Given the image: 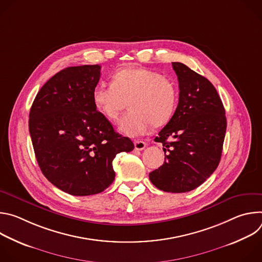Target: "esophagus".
Here are the masks:
<instances>
[{
  "mask_svg": "<svg viewBox=\"0 0 262 262\" xmlns=\"http://www.w3.org/2000/svg\"><path fill=\"white\" fill-rule=\"evenodd\" d=\"M134 144H135V149H136V150H139V151L143 150V149H145V147H146V143L143 142V141L137 140V141L134 142Z\"/></svg>",
  "mask_w": 262,
  "mask_h": 262,
  "instance_id": "34e87169",
  "label": "esophagus"
}]
</instances>
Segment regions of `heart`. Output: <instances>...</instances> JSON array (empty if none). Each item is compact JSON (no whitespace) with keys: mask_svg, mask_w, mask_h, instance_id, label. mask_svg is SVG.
<instances>
[{"mask_svg":"<svg viewBox=\"0 0 262 262\" xmlns=\"http://www.w3.org/2000/svg\"><path fill=\"white\" fill-rule=\"evenodd\" d=\"M178 92L175 84L161 73L144 67L128 66L117 70L112 84H97L92 101L108 120H117L128 100V113L120 120L123 135H144L149 126L160 127L172 118Z\"/></svg>","mask_w":262,"mask_h":262,"instance_id":"1","label":"heart"}]
</instances>
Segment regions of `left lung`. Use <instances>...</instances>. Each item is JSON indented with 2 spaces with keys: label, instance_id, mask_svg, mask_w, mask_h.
Returning <instances> with one entry per match:
<instances>
[{
  "label": "left lung",
  "instance_id": "left-lung-1",
  "mask_svg": "<svg viewBox=\"0 0 262 262\" xmlns=\"http://www.w3.org/2000/svg\"><path fill=\"white\" fill-rule=\"evenodd\" d=\"M172 66L179 85L178 104L156 138L166 147L165 162L149 178L164 192L185 193L198 188L216 169L227 121L213 85L182 63Z\"/></svg>",
  "mask_w": 262,
  "mask_h": 262
}]
</instances>
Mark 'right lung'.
<instances>
[{
    "label": "right lung",
    "mask_w": 262,
    "mask_h": 262,
    "mask_svg": "<svg viewBox=\"0 0 262 262\" xmlns=\"http://www.w3.org/2000/svg\"><path fill=\"white\" fill-rule=\"evenodd\" d=\"M99 65L67 67L37 93L29 115L35 157L47 179L73 196L101 193L115 179L113 160L134 149L92 101Z\"/></svg>",
    "instance_id": "add662e5"
}]
</instances>
